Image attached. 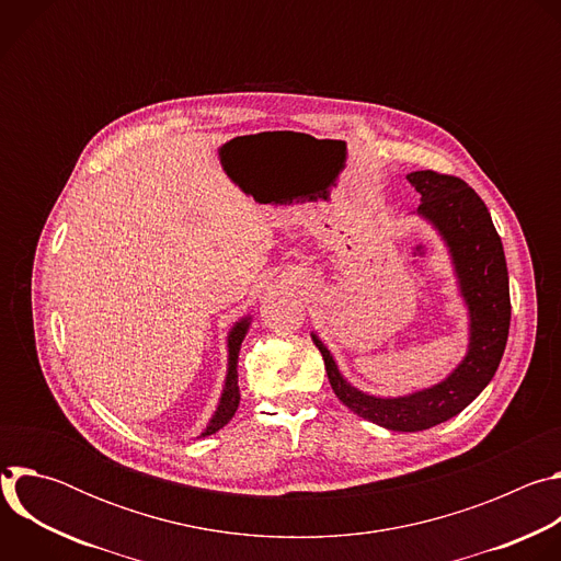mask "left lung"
<instances>
[{"label":"left lung","instance_id":"obj_1","mask_svg":"<svg viewBox=\"0 0 561 561\" xmlns=\"http://www.w3.org/2000/svg\"><path fill=\"white\" fill-rule=\"evenodd\" d=\"M407 180L420 193L417 215L444 239L468 310L463 359L428 388L379 397L355 388L340 373L333 353L317 333L312 342L324 357L335 394L353 413L388 431L417 433L459 415L493 379L508 340L511 293L502 239L482 197L463 180L435 171H415Z\"/></svg>","mask_w":561,"mask_h":561}]
</instances>
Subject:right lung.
Returning a JSON list of instances; mask_svg holds the SVG:
<instances>
[{"label": "right lung", "mask_w": 561, "mask_h": 561, "mask_svg": "<svg viewBox=\"0 0 561 561\" xmlns=\"http://www.w3.org/2000/svg\"><path fill=\"white\" fill-rule=\"evenodd\" d=\"M251 319H253L251 314L242 317V319H239V322H234L232 329L228 331V340H226V344H228V368H226L224 390H221L219 404H217L213 417L208 420V424H206V428L202 431L199 437H208V435L217 433L219 428H224V426L232 420V415H234V411H237V407H239L237 359H239V348H242V342H244V337H247V333H249V329H251Z\"/></svg>", "instance_id": "obj_1"}]
</instances>
